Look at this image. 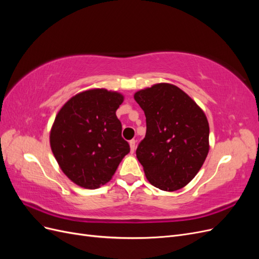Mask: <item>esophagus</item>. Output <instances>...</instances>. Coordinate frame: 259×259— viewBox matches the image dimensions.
<instances>
[{"instance_id":"obj_1","label":"esophagus","mask_w":259,"mask_h":259,"mask_svg":"<svg viewBox=\"0 0 259 259\" xmlns=\"http://www.w3.org/2000/svg\"><path fill=\"white\" fill-rule=\"evenodd\" d=\"M135 147H136V142L134 139H132L130 142V148H131V152L133 153L135 151Z\"/></svg>"}]
</instances>
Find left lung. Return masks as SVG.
I'll return each instance as SVG.
<instances>
[{"label":"left lung","mask_w":259,"mask_h":259,"mask_svg":"<svg viewBox=\"0 0 259 259\" xmlns=\"http://www.w3.org/2000/svg\"><path fill=\"white\" fill-rule=\"evenodd\" d=\"M146 115L147 132L136 150L149 183L164 191L189 184L209 150L205 113L177 86L154 84L134 95Z\"/></svg>","instance_id":"1"}]
</instances>
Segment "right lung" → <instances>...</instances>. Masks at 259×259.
Wrapping results in <instances>:
<instances>
[{
	"label": "right lung",
	"mask_w": 259,
	"mask_h": 259,
	"mask_svg": "<svg viewBox=\"0 0 259 259\" xmlns=\"http://www.w3.org/2000/svg\"><path fill=\"white\" fill-rule=\"evenodd\" d=\"M124 96L106 89L84 91L61 107L50 134L53 154L64 174L85 189L112 178L130 152L115 111Z\"/></svg>",
	"instance_id": "1"
}]
</instances>
